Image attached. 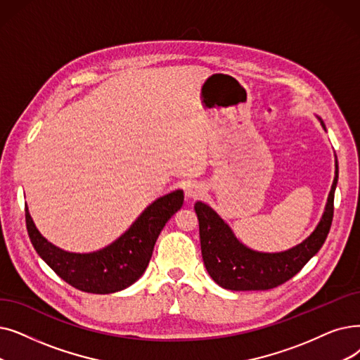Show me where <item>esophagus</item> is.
Returning a JSON list of instances; mask_svg holds the SVG:
<instances>
[{"mask_svg": "<svg viewBox=\"0 0 360 360\" xmlns=\"http://www.w3.org/2000/svg\"><path fill=\"white\" fill-rule=\"evenodd\" d=\"M205 186H202L201 184H198V182H193V184H190V185H186V188H185V195L188 197V198H198V197H201L202 194H205Z\"/></svg>", "mask_w": 360, "mask_h": 360, "instance_id": "1", "label": "esophagus"}]
</instances>
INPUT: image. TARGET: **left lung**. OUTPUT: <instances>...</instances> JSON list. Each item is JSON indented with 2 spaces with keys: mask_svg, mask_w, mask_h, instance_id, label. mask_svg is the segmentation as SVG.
<instances>
[{
  "mask_svg": "<svg viewBox=\"0 0 360 360\" xmlns=\"http://www.w3.org/2000/svg\"><path fill=\"white\" fill-rule=\"evenodd\" d=\"M316 117L326 132L323 120ZM337 182L338 162L335 155V176L319 224L300 244L276 253L257 252L247 247L209 205L197 201L194 210L198 217L201 256L212 279L217 285L232 291H262L287 283L319 252L326 240L333 224Z\"/></svg>",
  "mask_w": 360,
  "mask_h": 360,
  "instance_id": "obj_1",
  "label": "left lung"
}]
</instances>
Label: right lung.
<instances>
[{"label": "right lung", "instance_id": "1", "mask_svg": "<svg viewBox=\"0 0 360 360\" xmlns=\"http://www.w3.org/2000/svg\"><path fill=\"white\" fill-rule=\"evenodd\" d=\"M184 205V191L175 190L154 200L122 236L91 253H73L46 240L35 226L27 205L26 228L39 257L72 287L92 294L117 292L146 272L154 244L166 222Z\"/></svg>", "mask_w": 360, "mask_h": 360}]
</instances>
